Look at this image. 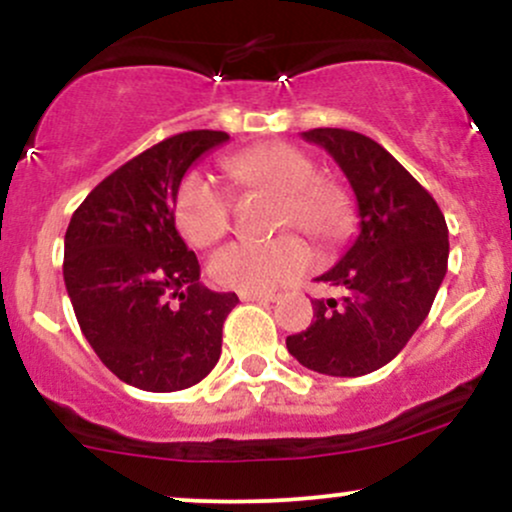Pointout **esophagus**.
<instances>
[{"instance_id": "obj_1", "label": "esophagus", "mask_w": 512, "mask_h": 512, "mask_svg": "<svg viewBox=\"0 0 512 512\" xmlns=\"http://www.w3.org/2000/svg\"><path fill=\"white\" fill-rule=\"evenodd\" d=\"M243 301H252V303H274L276 296L274 293H240Z\"/></svg>"}]
</instances>
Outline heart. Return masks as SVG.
I'll return each instance as SVG.
<instances>
[{
  "instance_id": "obj_1",
  "label": "heart",
  "mask_w": 512,
  "mask_h": 512,
  "mask_svg": "<svg viewBox=\"0 0 512 512\" xmlns=\"http://www.w3.org/2000/svg\"><path fill=\"white\" fill-rule=\"evenodd\" d=\"M231 180L243 190H264L281 199L279 226L332 243L349 226V197L339 185L317 178L313 158L291 144H262L226 161ZM175 223L182 238L207 248L231 228L233 202L211 175L190 170L175 192ZM313 264L303 240L284 236L269 243H231L209 260L211 279L226 289L269 293L291 284Z\"/></svg>"
}]
</instances>
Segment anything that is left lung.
Returning a JSON list of instances; mask_svg holds the SVG:
<instances>
[{
	"label": "left lung",
	"instance_id": "obj_1",
	"mask_svg": "<svg viewBox=\"0 0 512 512\" xmlns=\"http://www.w3.org/2000/svg\"><path fill=\"white\" fill-rule=\"evenodd\" d=\"M301 137L344 170L358 236L317 276L342 298H315L313 322L286 337V349L315 373L358 378L390 363L426 320L448 272V226L436 199L366 134L320 127Z\"/></svg>",
	"mask_w": 512,
	"mask_h": 512
}]
</instances>
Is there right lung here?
I'll list each match as a JSON object with an SVG mask.
<instances>
[{
	"instance_id": "right-lung-1",
	"label": "right lung",
	"mask_w": 512,
	"mask_h": 512,
	"mask_svg": "<svg viewBox=\"0 0 512 512\" xmlns=\"http://www.w3.org/2000/svg\"><path fill=\"white\" fill-rule=\"evenodd\" d=\"M226 132L192 129L134 156L91 190L64 236V286L81 332L122 383L175 392L221 356L236 293L199 281L197 255L175 228V192Z\"/></svg>"
}]
</instances>
